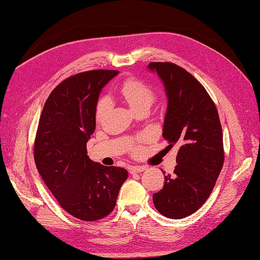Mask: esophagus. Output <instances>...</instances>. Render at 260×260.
I'll use <instances>...</instances> for the list:
<instances>
[{
    "mask_svg": "<svg viewBox=\"0 0 260 260\" xmlns=\"http://www.w3.org/2000/svg\"><path fill=\"white\" fill-rule=\"evenodd\" d=\"M130 173L131 174H136V173H141L143 171H145L146 168L145 167H140V166H132L130 167Z\"/></svg>",
    "mask_w": 260,
    "mask_h": 260,
    "instance_id": "34e87169",
    "label": "esophagus"
}]
</instances>
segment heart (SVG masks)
<instances>
[{"instance_id":"b5f03b06","label":"heart","mask_w":260,"mask_h":260,"mask_svg":"<svg viewBox=\"0 0 260 260\" xmlns=\"http://www.w3.org/2000/svg\"><path fill=\"white\" fill-rule=\"evenodd\" d=\"M121 94L134 111L144 104H151L154 101L155 93L149 86L139 79H129L121 87ZM112 101L109 96L102 98L96 107V117L102 119L110 111Z\"/></svg>"}]
</instances>
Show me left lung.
<instances>
[{"mask_svg": "<svg viewBox=\"0 0 260 260\" xmlns=\"http://www.w3.org/2000/svg\"><path fill=\"white\" fill-rule=\"evenodd\" d=\"M168 99L162 137L180 147L174 173L153 194L157 211L181 219L202 207L223 165L222 130L215 104L204 87L186 70L170 62H150ZM164 172V171H162Z\"/></svg>", "mask_w": 260, "mask_h": 260, "instance_id": "obj_1", "label": "left lung"}]
</instances>
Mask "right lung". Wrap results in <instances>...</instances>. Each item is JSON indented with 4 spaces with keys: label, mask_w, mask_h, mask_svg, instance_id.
<instances>
[{
    "label": "right lung",
    "mask_w": 260,
    "mask_h": 260,
    "mask_svg": "<svg viewBox=\"0 0 260 260\" xmlns=\"http://www.w3.org/2000/svg\"><path fill=\"white\" fill-rule=\"evenodd\" d=\"M119 72L88 71L59 84L45 102L34 143V160L44 183L61 208L85 221L114 210L126 169L105 167L87 155L95 129L102 88Z\"/></svg>",
    "instance_id": "obj_1"
}]
</instances>
